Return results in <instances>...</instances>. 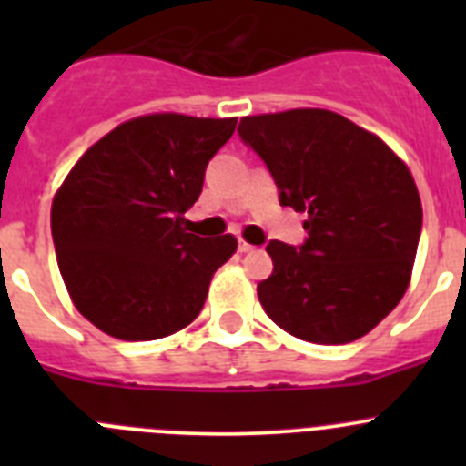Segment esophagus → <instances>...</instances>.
Masks as SVG:
<instances>
[{
    "instance_id": "esophagus-1",
    "label": "esophagus",
    "mask_w": 466,
    "mask_h": 466,
    "mask_svg": "<svg viewBox=\"0 0 466 466\" xmlns=\"http://www.w3.org/2000/svg\"><path fill=\"white\" fill-rule=\"evenodd\" d=\"M238 249H240V254H247V252H254L257 247L249 245V242H247V240H240V245H238Z\"/></svg>"
}]
</instances>
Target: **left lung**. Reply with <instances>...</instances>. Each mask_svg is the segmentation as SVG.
<instances>
[{
	"label": "left lung",
	"mask_w": 466,
	"mask_h": 466,
	"mask_svg": "<svg viewBox=\"0 0 466 466\" xmlns=\"http://www.w3.org/2000/svg\"><path fill=\"white\" fill-rule=\"evenodd\" d=\"M263 158L279 203L308 212L306 245L273 240L258 282L266 315L308 343L361 339L406 294L422 230L409 166L378 135L329 109L245 116L238 127Z\"/></svg>",
	"instance_id": "8db88e82"
}]
</instances>
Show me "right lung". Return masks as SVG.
Listing matches in <instances>:
<instances>
[{"label": "right lung", "instance_id": "add662e5", "mask_svg": "<svg viewBox=\"0 0 466 466\" xmlns=\"http://www.w3.org/2000/svg\"><path fill=\"white\" fill-rule=\"evenodd\" d=\"M238 118L175 111L130 118L95 142L57 188L51 233L69 299L118 340L182 331L203 310L233 236L187 233L184 212Z\"/></svg>", "mask_w": 466, "mask_h": 466}]
</instances>
